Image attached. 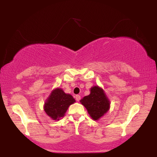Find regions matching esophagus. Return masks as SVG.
Instances as JSON below:
<instances>
[{
  "mask_svg": "<svg viewBox=\"0 0 157 157\" xmlns=\"http://www.w3.org/2000/svg\"><path fill=\"white\" fill-rule=\"evenodd\" d=\"M75 98H76V100L77 101H79L81 100V96L80 95H76L75 96Z\"/></svg>",
  "mask_w": 157,
  "mask_h": 157,
  "instance_id": "obj_1",
  "label": "esophagus"
}]
</instances>
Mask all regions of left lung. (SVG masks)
<instances>
[{"label":"left lung","instance_id":"left-lung-1","mask_svg":"<svg viewBox=\"0 0 157 157\" xmlns=\"http://www.w3.org/2000/svg\"><path fill=\"white\" fill-rule=\"evenodd\" d=\"M81 103L87 109L88 112L94 120H98L108 111L110 103L103 89L98 86H94L91 89V94L84 96Z\"/></svg>","mask_w":157,"mask_h":157}]
</instances>
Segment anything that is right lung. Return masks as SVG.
I'll use <instances>...</instances> for the list:
<instances>
[{
    "label": "right lung",
    "mask_w": 157,
    "mask_h": 157,
    "mask_svg": "<svg viewBox=\"0 0 157 157\" xmlns=\"http://www.w3.org/2000/svg\"><path fill=\"white\" fill-rule=\"evenodd\" d=\"M75 102L70 94H66L62 89L53 90L48 99L45 103L44 110L53 120H59L64 116L68 106Z\"/></svg>",
    "instance_id": "1"
}]
</instances>
